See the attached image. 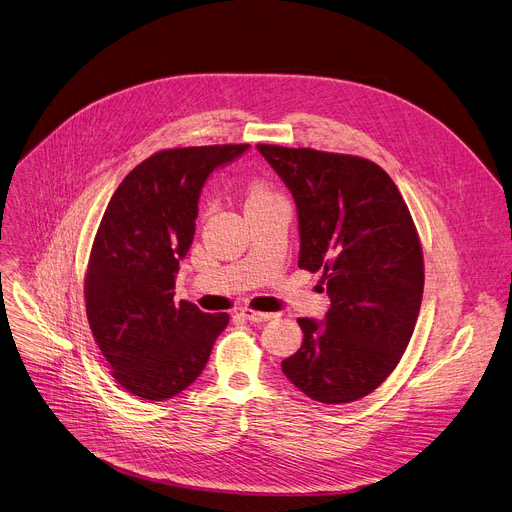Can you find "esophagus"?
<instances>
[{
    "instance_id": "1",
    "label": "esophagus",
    "mask_w": 512,
    "mask_h": 512,
    "mask_svg": "<svg viewBox=\"0 0 512 512\" xmlns=\"http://www.w3.org/2000/svg\"><path fill=\"white\" fill-rule=\"evenodd\" d=\"M241 314H243L247 320H251V322H265V320L275 318V314H271V312H259V310H253V308H243Z\"/></svg>"
}]
</instances>
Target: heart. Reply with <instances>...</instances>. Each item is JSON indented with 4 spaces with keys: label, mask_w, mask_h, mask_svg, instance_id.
Here are the masks:
<instances>
[{
    "label": "heart",
    "mask_w": 512,
    "mask_h": 512,
    "mask_svg": "<svg viewBox=\"0 0 512 512\" xmlns=\"http://www.w3.org/2000/svg\"><path fill=\"white\" fill-rule=\"evenodd\" d=\"M267 196H271V192L265 188L263 183H253L249 188V202L251 200H261V198H267Z\"/></svg>",
    "instance_id": "1"
}]
</instances>
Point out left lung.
Returning a JSON list of instances; mask_svg holds the SVG:
<instances>
[{"instance_id":"1","label":"left lung","mask_w":512,"mask_h":512,"mask_svg":"<svg viewBox=\"0 0 512 512\" xmlns=\"http://www.w3.org/2000/svg\"><path fill=\"white\" fill-rule=\"evenodd\" d=\"M294 196L298 267L322 271L331 308L298 318L302 347L286 378L322 404L355 402L398 365L421 310L423 247L402 194L374 161L314 149L257 145Z\"/></svg>"}]
</instances>
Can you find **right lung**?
<instances>
[{
    "mask_svg": "<svg viewBox=\"0 0 512 512\" xmlns=\"http://www.w3.org/2000/svg\"><path fill=\"white\" fill-rule=\"evenodd\" d=\"M249 145L165 149L118 185L91 245L85 312L112 378L143 400H167L198 380L228 314L175 302L208 175Z\"/></svg>",
    "mask_w": 512,
    "mask_h": 512,
    "instance_id": "add662e5",
    "label": "right lung"
}]
</instances>
